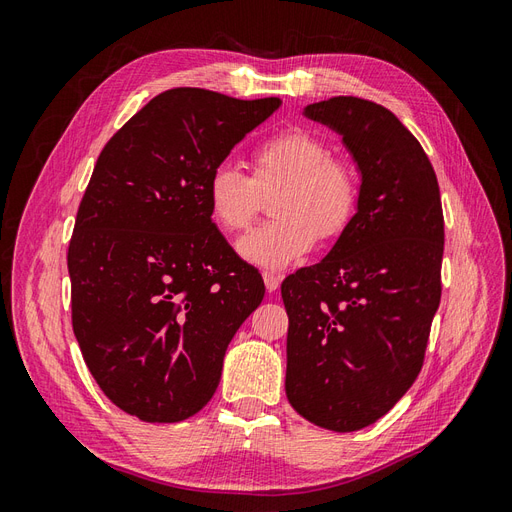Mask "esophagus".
I'll return each instance as SVG.
<instances>
[{
    "label": "esophagus",
    "mask_w": 512,
    "mask_h": 512,
    "mask_svg": "<svg viewBox=\"0 0 512 512\" xmlns=\"http://www.w3.org/2000/svg\"><path fill=\"white\" fill-rule=\"evenodd\" d=\"M262 280H265V286L269 292H275L282 284V275L275 271H262Z\"/></svg>",
    "instance_id": "1"
}]
</instances>
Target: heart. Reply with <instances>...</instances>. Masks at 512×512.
I'll return each mask as SVG.
<instances>
[{
  "label": "heart",
  "mask_w": 512,
  "mask_h": 512,
  "mask_svg": "<svg viewBox=\"0 0 512 512\" xmlns=\"http://www.w3.org/2000/svg\"><path fill=\"white\" fill-rule=\"evenodd\" d=\"M252 177L230 162L211 170L207 205L226 232L250 226L260 209V192L275 196L277 220L262 224L237 241L243 260L265 269H286L316 245L318 235L333 239L350 224L359 203V179L348 160L329 153L314 132L286 128L265 138L250 156Z\"/></svg>",
  "instance_id": "1"
}]
</instances>
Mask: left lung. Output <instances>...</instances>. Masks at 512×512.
I'll use <instances>...</instances> for the list:
<instances>
[{
    "instance_id": "left-lung-1",
    "label": "left lung",
    "mask_w": 512,
    "mask_h": 512,
    "mask_svg": "<svg viewBox=\"0 0 512 512\" xmlns=\"http://www.w3.org/2000/svg\"><path fill=\"white\" fill-rule=\"evenodd\" d=\"M305 117L342 136L361 188L331 252L282 284L286 397L309 423L346 433L389 412L423 367L444 218L427 153L389 108L337 96Z\"/></svg>"
}]
</instances>
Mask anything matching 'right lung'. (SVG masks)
Instances as JSON below:
<instances>
[{
    "label": "right lung",
    "mask_w": 512,
    "mask_h": 512,
    "mask_svg": "<svg viewBox=\"0 0 512 512\" xmlns=\"http://www.w3.org/2000/svg\"><path fill=\"white\" fill-rule=\"evenodd\" d=\"M280 104L168 89L96 162L68 247L72 329L102 393L145 423L207 406L230 339L265 297L211 222L205 188Z\"/></svg>",
    "instance_id": "right-lung-1"
}]
</instances>
